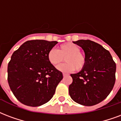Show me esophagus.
I'll return each instance as SVG.
<instances>
[{"label": "esophagus", "mask_w": 121, "mask_h": 121, "mask_svg": "<svg viewBox=\"0 0 121 121\" xmlns=\"http://www.w3.org/2000/svg\"><path fill=\"white\" fill-rule=\"evenodd\" d=\"M67 74H65V73H63V76H67Z\"/></svg>", "instance_id": "obj_1"}]
</instances>
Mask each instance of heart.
Wrapping results in <instances>:
<instances>
[{
	"label": "heart",
	"instance_id": "1",
	"mask_svg": "<svg viewBox=\"0 0 121 121\" xmlns=\"http://www.w3.org/2000/svg\"><path fill=\"white\" fill-rule=\"evenodd\" d=\"M78 45L68 42L60 45L56 49H51L47 53V59L53 66H57L65 60L66 63L59 65L57 69L62 72H70L73 70L80 71L85 67L86 62V56L80 52Z\"/></svg>",
	"mask_w": 121,
	"mask_h": 121
}]
</instances>
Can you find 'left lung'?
Returning <instances> with one entry per match:
<instances>
[{
	"label": "left lung",
	"mask_w": 121,
	"mask_h": 121,
	"mask_svg": "<svg viewBox=\"0 0 121 121\" xmlns=\"http://www.w3.org/2000/svg\"><path fill=\"white\" fill-rule=\"evenodd\" d=\"M83 49L86 62L76 74H70V97L77 103L93 106L106 99L115 82L116 64L110 52L101 45L89 40L74 42Z\"/></svg>",
	"instance_id": "obj_1"
}]
</instances>
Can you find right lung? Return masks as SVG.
Returning <instances> with one entry per match:
<instances>
[{
  "instance_id": "add662e5",
  "label": "right lung",
  "mask_w": 121,
  "mask_h": 121,
  "mask_svg": "<svg viewBox=\"0 0 121 121\" xmlns=\"http://www.w3.org/2000/svg\"><path fill=\"white\" fill-rule=\"evenodd\" d=\"M57 43L56 41L29 40L12 54L8 66V81L22 104L39 106L53 97L63 74L49 63L47 53Z\"/></svg>"
}]
</instances>
